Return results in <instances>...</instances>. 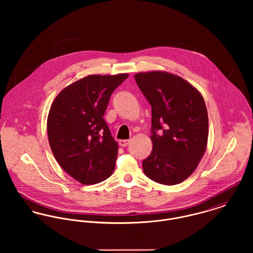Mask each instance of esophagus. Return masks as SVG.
I'll return each mask as SVG.
<instances>
[{"mask_svg":"<svg viewBox=\"0 0 253 253\" xmlns=\"http://www.w3.org/2000/svg\"><path fill=\"white\" fill-rule=\"evenodd\" d=\"M129 141H130V140H128V139H124V140H120V141H119V144H120V146H122V147H126V145H128V143H129Z\"/></svg>","mask_w":253,"mask_h":253,"instance_id":"esophagus-1","label":"esophagus"}]
</instances>
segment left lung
Returning <instances> with one entry per match:
<instances>
[{
    "label": "left lung",
    "instance_id": "1",
    "mask_svg": "<svg viewBox=\"0 0 253 253\" xmlns=\"http://www.w3.org/2000/svg\"><path fill=\"white\" fill-rule=\"evenodd\" d=\"M136 84L152 110L153 149L145 175L164 185L187 179L205 154L209 118L202 94L188 82L165 72L138 73Z\"/></svg>",
    "mask_w": 253,
    "mask_h": 253
}]
</instances>
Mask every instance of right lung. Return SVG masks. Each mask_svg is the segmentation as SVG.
Instances as JSON below:
<instances>
[{
  "label": "right lung",
  "instance_id": "obj_1",
  "mask_svg": "<svg viewBox=\"0 0 253 253\" xmlns=\"http://www.w3.org/2000/svg\"><path fill=\"white\" fill-rule=\"evenodd\" d=\"M127 77L87 76L65 87L50 107L47 135L53 156L82 184L105 180L115 169L118 143L103 116L113 91Z\"/></svg>",
  "mask_w": 253,
  "mask_h": 253
}]
</instances>
